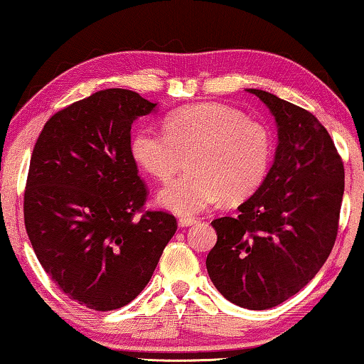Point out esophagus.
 <instances>
[{"label": "esophagus", "mask_w": 364, "mask_h": 364, "mask_svg": "<svg viewBox=\"0 0 364 364\" xmlns=\"http://www.w3.org/2000/svg\"><path fill=\"white\" fill-rule=\"evenodd\" d=\"M196 223H197L196 218H191V217H182V218H178V227H181V228L192 227V225H196Z\"/></svg>", "instance_id": "obj_1"}]
</instances>
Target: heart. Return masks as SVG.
<instances>
[{
  "label": "heart",
  "instance_id": "heart-1",
  "mask_svg": "<svg viewBox=\"0 0 364 364\" xmlns=\"http://www.w3.org/2000/svg\"><path fill=\"white\" fill-rule=\"evenodd\" d=\"M270 129L223 104L177 109L164 119V131L139 126L131 137V156L139 167L167 181L187 157L188 172L164 186L159 205L177 215H197L225 197L240 202L265 182L270 168Z\"/></svg>",
  "mask_w": 364,
  "mask_h": 364
}]
</instances>
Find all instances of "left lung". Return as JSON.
<instances>
[{
    "instance_id": "1",
    "label": "left lung",
    "mask_w": 364,
    "mask_h": 364,
    "mask_svg": "<svg viewBox=\"0 0 364 364\" xmlns=\"http://www.w3.org/2000/svg\"><path fill=\"white\" fill-rule=\"evenodd\" d=\"M278 127L275 161L237 217L212 222L208 277L228 301L267 310L295 295L320 272L335 245L345 167L311 112L262 89H248Z\"/></svg>"
}]
</instances>
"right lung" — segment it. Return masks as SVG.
<instances>
[{"instance_id":"right-lung-1","label":"right lung","mask_w":364,"mask_h":364,"mask_svg":"<svg viewBox=\"0 0 364 364\" xmlns=\"http://www.w3.org/2000/svg\"><path fill=\"white\" fill-rule=\"evenodd\" d=\"M129 89H106L44 124L24 191V225L59 290L96 311L126 306L151 280L177 230L167 212H142L146 183L131 126L156 109Z\"/></svg>"}]
</instances>
